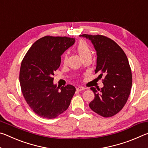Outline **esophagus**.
I'll return each mask as SVG.
<instances>
[{"label":"esophagus","mask_w":148,"mask_h":148,"mask_svg":"<svg viewBox=\"0 0 148 148\" xmlns=\"http://www.w3.org/2000/svg\"><path fill=\"white\" fill-rule=\"evenodd\" d=\"M86 89V87H77L76 88V90L77 91H83V90Z\"/></svg>","instance_id":"34e87169"}]
</instances>
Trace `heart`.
<instances>
[{"mask_svg":"<svg viewBox=\"0 0 148 148\" xmlns=\"http://www.w3.org/2000/svg\"><path fill=\"white\" fill-rule=\"evenodd\" d=\"M77 51L82 58H84V57L88 56H91V50L90 49L88 44L84 40L79 41L77 46ZM66 60L67 56L64 55L63 57H62V61H63L64 63H66Z\"/></svg>","mask_w":148,"mask_h":148,"instance_id":"obj_1","label":"heart"}]
</instances>
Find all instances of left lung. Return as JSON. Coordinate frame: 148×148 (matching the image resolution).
<instances>
[{
  "label": "left lung",
  "mask_w": 148,
  "mask_h": 148,
  "mask_svg": "<svg viewBox=\"0 0 148 148\" xmlns=\"http://www.w3.org/2000/svg\"><path fill=\"white\" fill-rule=\"evenodd\" d=\"M89 40L97 52L95 73L99 72L104 86L91 87L95 99L89 103L92 111L105 117L121 110L128 100L132 87V73L126 54L114 40L102 35L82 34Z\"/></svg>",
  "instance_id": "1"
}]
</instances>
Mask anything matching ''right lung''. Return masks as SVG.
Instances as JSON below:
<instances>
[{
    "instance_id": "obj_1",
    "label": "right lung",
    "mask_w": 148,
    "mask_h": 148,
    "mask_svg": "<svg viewBox=\"0 0 148 148\" xmlns=\"http://www.w3.org/2000/svg\"><path fill=\"white\" fill-rule=\"evenodd\" d=\"M75 43L74 38L44 36L32 45L22 61L19 82L27 104L39 116L56 118L67 110L76 88L53 84L61 56Z\"/></svg>"
}]
</instances>
